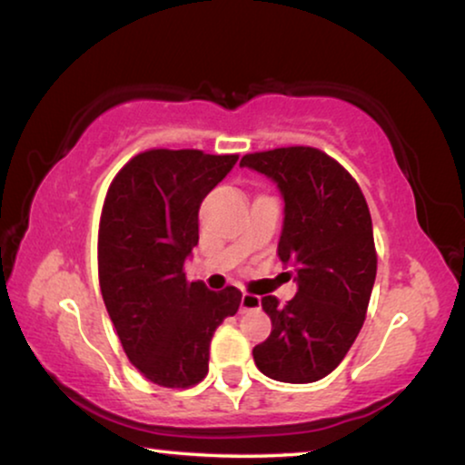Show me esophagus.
Segmentation results:
<instances>
[{"instance_id":"1","label":"esophagus","mask_w":465,"mask_h":465,"mask_svg":"<svg viewBox=\"0 0 465 465\" xmlns=\"http://www.w3.org/2000/svg\"><path fill=\"white\" fill-rule=\"evenodd\" d=\"M260 298L253 296V294H243L241 296V307L239 311L241 313H247V311H260Z\"/></svg>"}]
</instances>
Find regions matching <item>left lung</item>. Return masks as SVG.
<instances>
[{
    "mask_svg": "<svg viewBox=\"0 0 465 465\" xmlns=\"http://www.w3.org/2000/svg\"><path fill=\"white\" fill-rule=\"evenodd\" d=\"M277 183L283 226L277 256L294 266L296 296L262 298L272 330L253 347L258 371L282 383L328 377L358 339L377 277L372 220L358 182L322 150L277 148L241 158Z\"/></svg>",
    "mask_w": 465,
    "mask_h": 465,
    "instance_id": "obj_1",
    "label": "left lung"
}]
</instances>
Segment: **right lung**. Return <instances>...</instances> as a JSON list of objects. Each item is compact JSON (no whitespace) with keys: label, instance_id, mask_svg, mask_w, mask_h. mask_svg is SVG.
Instances as JSON below:
<instances>
[{"label":"right lung","instance_id":"1","mask_svg":"<svg viewBox=\"0 0 465 465\" xmlns=\"http://www.w3.org/2000/svg\"><path fill=\"white\" fill-rule=\"evenodd\" d=\"M237 154L148 150L120 169L99 224V285L131 364L161 387H190L209 371L215 328L234 315L237 288L190 283L199 209Z\"/></svg>","mask_w":465,"mask_h":465}]
</instances>
